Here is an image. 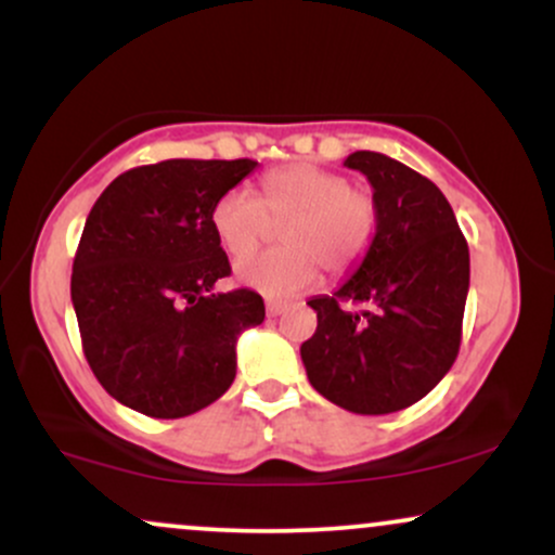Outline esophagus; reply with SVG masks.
<instances>
[{"instance_id": "esophagus-1", "label": "esophagus", "mask_w": 555, "mask_h": 555, "mask_svg": "<svg viewBox=\"0 0 555 555\" xmlns=\"http://www.w3.org/2000/svg\"><path fill=\"white\" fill-rule=\"evenodd\" d=\"M284 310H286V302H279V299H269V302H266V313H269L271 318L282 315Z\"/></svg>"}]
</instances>
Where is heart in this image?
<instances>
[{
	"instance_id": "heart-1",
	"label": "heart",
	"mask_w": 555,
	"mask_h": 555,
	"mask_svg": "<svg viewBox=\"0 0 555 555\" xmlns=\"http://www.w3.org/2000/svg\"><path fill=\"white\" fill-rule=\"evenodd\" d=\"M263 197L242 188L227 190L211 208V229L232 258H244L285 224L282 251L240 260L234 276L266 297H295L318 282L321 266L331 276L352 271L371 250L378 206L367 190L352 188L339 171L315 164H286L260 180Z\"/></svg>"
}]
</instances>
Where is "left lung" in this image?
<instances>
[{
  "mask_svg": "<svg viewBox=\"0 0 555 555\" xmlns=\"http://www.w3.org/2000/svg\"><path fill=\"white\" fill-rule=\"evenodd\" d=\"M344 167L371 182L378 227L358 271L308 302L318 328L299 354L321 397L358 415H388L423 399L460 354L469 250L428 177L375 151H354ZM347 298L369 310L349 314Z\"/></svg>",
  "mask_w": 555,
  "mask_h": 555,
  "instance_id": "left-lung-1",
  "label": "left lung"
}]
</instances>
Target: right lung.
I'll list each match as a JSON object with an SVG mask.
<instances>
[{"label":"right lung","instance_id":"add662e5","mask_svg":"<svg viewBox=\"0 0 555 555\" xmlns=\"http://www.w3.org/2000/svg\"><path fill=\"white\" fill-rule=\"evenodd\" d=\"M256 167L169 158L125 171L93 203L69 295L88 365L119 404L175 420L232 386L237 336L266 308L253 289L214 292L232 269L211 208Z\"/></svg>","mask_w":555,"mask_h":555}]
</instances>
